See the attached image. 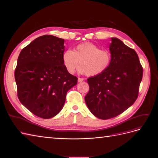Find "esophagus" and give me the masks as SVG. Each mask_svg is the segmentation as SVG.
Listing matches in <instances>:
<instances>
[{
	"label": "esophagus",
	"mask_w": 158,
	"mask_h": 158,
	"mask_svg": "<svg viewBox=\"0 0 158 158\" xmlns=\"http://www.w3.org/2000/svg\"><path fill=\"white\" fill-rule=\"evenodd\" d=\"M84 80V79L83 78H80V77H78V82L79 83H80V82H82V81Z\"/></svg>",
	"instance_id": "1"
}]
</instances>
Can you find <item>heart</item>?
Listing matches in <instances>:
<instances>
[{
    "instance_id": "heart-1",
    "label": "heart",
    "mask_w": 158,
    "mask_h": 158,
    "mask_svg": "<svg viewBox=\"0 0 158 158\" xmlns=\"http://www.w3.org/2000/svg\"><path fill=\"white\" fill-rule=\"evenodd\" d=\"M111 53L106 49L92 43H83L77 45L73 51L67 50L62 55L64 66L69 73L77 69L81 74L96 76L105 72L110 65Z\"/></svg>"
}]
</instances>
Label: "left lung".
<instances>
[{
    "label": "left lung",
    "instance_id": "1",
    "mask_svg": "<svg viewBox=\"0 0 158 158\" xmlns=\"http://www.w3.org/2000/svg\"><path fill=\"white\" fill-rule=\"evenodd\" d=\"M112 60L106 72L87 79L89 91L85 100L96 117L107 120L119 115L137 100L143 68L135 51L111 38Z\"/></svg>",
    "mask_w": 158,
    "mask_h": 158
}]
</instances>
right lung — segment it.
I'll use <instances>...</instances> for the list:
<instances>
[{
    "mask_svg": "<svg viewBox=\"0 0 158 158\" xmlns=\"http://www.w3.org/2000/svg\"><path fill=\"white\" fill-rule=\"evenodd\" d=\"M64 44V39L44 35L23 49L17 59L15 80L19 100L40 118L59 113L67 92L77 83L63 64Z\"/></svg>",
    "mask_w": 158,
    "mask_h": 158,
    "instance_id": "obj_1",
    "label": "right lung"
}]
</instances>
